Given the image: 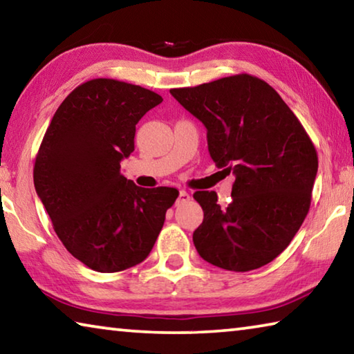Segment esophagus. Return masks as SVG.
Listing matches in <instances>:
<instances>
[{"label":"esophagus","instance_id":"obj_1","mask_svg":"<svg viewBox=\"0 0 354 354\" xmlns=\"http://www.w3.org/2000/svg\"><path fill=\"white\" fill-rule=\"evenodd\" d=\"M189 200H190V195L187 194V192L179 190V195H178V200H176L178 205H181V203H187Z\"/></svg>","mask_w":354,"mask_h":354}]
</instances>
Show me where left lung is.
I'll list each match as a JSON object with an SVG mask.
<instances>
[{
    "label": "left lung",
    "instance_id": "1",
    "mask_svg": "<svg viewBox=\"0 0 354 354\" xmlns=\"http://www.w3.org/2000/svg\"><path fill=\"white\" fill-rule=\"evenodd\" d=\"M170 93L206 127L215 165L236 176L226 207L214 190L194 194L205 212L194 232L198 254L231 272L272 262L308 215L319 169L313 140L278 92L256 76H227Z\"/></svg>",
    "mask_w": 354,
    "mask_h": 354
}]
</instances>
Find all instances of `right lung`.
<instances>
[{
	"label": "right lung",
	"instance_id": "add662e5",
	"mask_svg": "<svg viewBox=\"0 0 354 354\" xmlns=\"http://www.w3.org/2000/svg\"><path fill=\"white\" fill-rule=\"evenodd\" d=\"M160 103V95L134 84L87 81L57 107L41 140L35 192L64 247L95 272L145 261L179 195L139 187L120 173L134 151L136 124Z\"/></svg>",
	"mask_w": 354,
	"mask_h": 354
}]
</instances>
